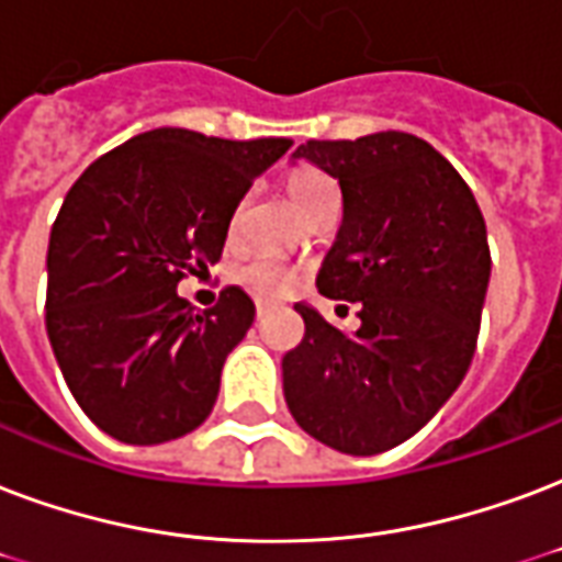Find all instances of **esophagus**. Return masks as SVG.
I'll list each match as a JSON object with an SVG mask.
<instances>
[{
    "label": "esophagus",
    "mask_w": 562,
    "mask_h": 562,
    "mask_svg": "<svg viewBox=\"0 0 562 562\" xmlns=\"http://www.w3.org/2000/svg\"><path fill=\"white\" fill-rule=\"evenodd\" d=\"M271 310H273L271 303H256V318H265Z\"/></svg>",
    "instance_id": "obj_1"
}]
</instances>
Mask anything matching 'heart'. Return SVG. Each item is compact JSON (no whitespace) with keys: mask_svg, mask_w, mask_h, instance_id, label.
I'll use <instances>...</instances> for the list:
<instances>
[{"mask_svg":"<svg viewBox=\"0 0 562 562\" xmlns=\"http://www.w3.org/2000/svg\"><path fill=\"white\" fill-rule=\"evenodd\" d=\"M285 191H289V200L294 203V209L303 214L324 194H336V186H333V179L324 177L321 170L303 167V170H294V173H291ZM238 280H241L244 289L252 291L256 297L277 300L297 289L300 271L294 265L277 259V256L256 252V256H250V259H244L241 262V268H238Z\"/></svg>","mask_w":562,"mask_h":562,"instance_id":"obj_1","label":"heart"}]
</instances>
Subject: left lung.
Returning <instances> with one entry per match:
<instances>
[{"mask_svg":"<svg viewBox=\"0 0 562 562\" xmlns=\"http://www.w3.org/2000/svg\"><path fill=\"white\" fill-rule=\"evenodd\" d=\"M341 188V226L318 271L324 297L359 303L341 333L297 303L306 336L282 357L294 422L341 453H383L430 422L469 371L490 285V244L471 188L427 140L374 132L306 140Z\"/></svg>","mask_w":562,"mask_h":562,"instance_id":"8db88e82","label":"left lung"}]
</instances>
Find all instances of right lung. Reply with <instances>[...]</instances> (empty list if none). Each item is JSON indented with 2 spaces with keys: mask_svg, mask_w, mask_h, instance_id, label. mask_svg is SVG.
<instances>
[{
  "mask_svg": "<svg viewBox=\"0 0 562 562\" xmlns=\"http://www.w3.org/2000/svg\"><path fill=\"white\" fill-rule=\"evenodd\" d=\"M289 138L153 128L97 158L67 191L46 252V333L85 415L126 445L209 418L256 306L241 289L196 312L177 285L221 259L252 179Z\"/></svg>",
  "mask_w": 562,
  "mask_h": 562,
  "instance_id": "add662e5",
  "label": "right lung"
}]
</instances>
